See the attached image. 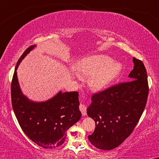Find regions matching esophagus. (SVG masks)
<instances>
[{
  "label": "esophagus",
  "instance_id": "obj_1",
  "mask_svg": "<svg viewBox=\"0 0 159 159\" xmlns=\"http://www.w3.org/2000/svg\"><path fill=\"white\" fill-rule=\"evenodd\" d=\"M80 111H81V112H82V115H83V116H85V115H87L86 106L84 105V104L81 103L80 106Z\"/></svg>",
  "mask_w": 159,
  "mask_h": 159
}]
</instances>
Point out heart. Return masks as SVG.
<instances>
[{
    "mask_svg": "<svg viewBox=\"0 0 159 159\" xmlns=\"http://www.w3.org/2000/svg\"><path fill=\"white\" fill-rule=\"evenodd\" d=\"M122 64L103 54L88 56L80 59L74 66V71L82 78L89 77V85L93 90L106 89L122 71Z\"/></svg>",
    "mask_w": 159,
    "mask_h": 159,
    "instance_id": "b5f03b06",
    "label": "heart"
}]
</instances>
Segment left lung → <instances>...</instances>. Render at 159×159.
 <instances>
[{"label": "left lung", "mask_w": 159, "mask_h": 159, "mask_svg": "<svg viewBox=\"0 0 159 159\" xmlns=\"http://www.w3.org/2000/svg\"><path fill=\"white\" fill-rule=\"evenodd\" d=\"M130 81L115 85L91 97L87 108L89 117L96 124L88 136L91 144L100 150L116 148L133 131L147 103V74L141 61L133 57Z\"/></svg>", "instance_id": "8db88e82"}]
</instances>
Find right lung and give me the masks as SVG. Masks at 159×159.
<instances>
[{
    "label": "right lung",
    "mask_w": 159,
    "mask_h": 159,
    "mask_svg": "<svg viewBox=\"0 0 159 159\" xmlns=\"http://www.w3.org/2000/svg\"><path fill=\"white\" fill-rule=\"evenodd\" d=\"M36 45H32L17 62L12 85L11 98L15 115L26 135L39 147L53 149L66 139V132L81 117L77 91L57 94L45 101H33L23 94L18 83L17 69L20 63Z\"/></svg>",
    "instance_id": "add662e5"
}]
</instances>
